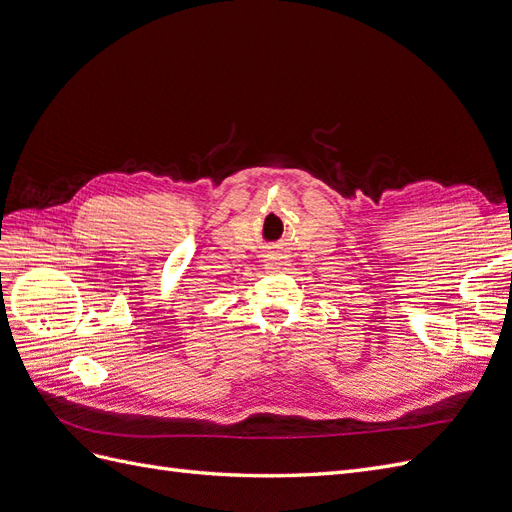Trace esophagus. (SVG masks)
<instances>
[{"label":"esophagus","instance_id":"1","mask_svg":"<svg viewBox=\"0 0 512 512\" xmlns=\"http://www.w3.org/2000/svg\"><path fill=\"white\" fill-rule=\"evenodd\" d=\"M267 267H271V269H275V267H277V265H267Z\"/></svg>","mask_w":512,"mask_h":512}]
</instances>
